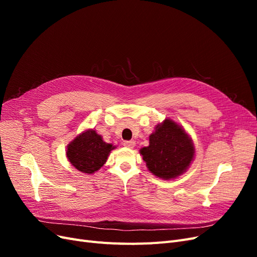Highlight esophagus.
<instances>
[{"label": "esophagus", "instance_id": "esophagus-1", "mask_svg": "<svg viewBox=\"0 0 257 257\" xmlns=\"http://www.w3.org/2000/svg\"><path fill=\"white\" fill-rule=\"evenodd\" d=\"M124 147L126 148H134L135 147V142L134 141H125L123 143Z\"/></svg>", "mask_w": 257, "mask_h": 257}]
</instances>
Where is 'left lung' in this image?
Segmentation results:
<instances>
[{
    "label": "left lung",
    "instance_id": "obj_1",
    "mask_svg": "<svg viewBox=\"0 0 257 257\" xmlns=\"http://www.w3.org/2000/svg\"><path fill=\"white\" fill-rule=\"evenodd\" d=\"M194 153L191 137L170 119L158 124L149 137V146L141 149L148 169L165 180L182 175L189 168Z\"/></svg>",
    "mask_w": 257,
    "mask_h": 257
}]
</instances>
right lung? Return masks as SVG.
I'll return each instance as SVG.
<instances>
[{"label": "right lung", "instance_id": "1", "mask_svg": "<svg viewBox=\"0 0 257 257\" xmlns=\"http://www.w3.org/2000/svg\"><path fill=\"white\" fill-rule=\"evenodd\" d=\"M113 148L111 144L105 143L96 131L88 130L67 146L66 157L79 172L93 174L105 164Z\"/></svg>", "mask_w": 257, "mask_h": 257}]
</instances>
